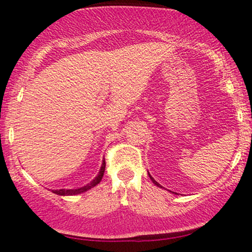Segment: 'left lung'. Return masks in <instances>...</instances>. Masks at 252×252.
I'll return each instance as SVG.
<instances>
[{"instance_id": "1", "label": "left lung", "mask_w": 252, "mask_h": 252, "mask_svg": "<svg viewBox=\"0 0 252 252\" xmlns=\"http://www.w3.org/2000/svg\"><path fill=\"white\" fill-rule=\"evenodd\" d=\"M149 176H150V175H149ZM150 179H152V181H153V182H154V184L156 185V186H158V187H161V189H162V186H161V185H160V184H158V182H156V181L154 180V179H153V178H152V176H150Z\"/></svg>"}]
</instances>
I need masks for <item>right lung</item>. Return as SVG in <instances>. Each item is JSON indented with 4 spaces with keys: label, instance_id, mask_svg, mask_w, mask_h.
<instances>
[{
    "label": "right lung",
    "instance_id": "obj_1",
    "mask_svg": "<svg viewBox=\"0 0 252 252\" xmlns=\"http://www.w3.org/2000/svg\"><path fill=\"white\" fill-rule=\"evenodd\" d=\"M104 170H105V160L103 161L102 163V167H100V170H99V174H98L96 178L94 179L90 184L86 185V186L82 187V189H56L53 190V193H56V194H59V195H76V194H80V193L83 192H86V190L91 189L92 187H94L96 185H98L102 180L103 175H104Z\"/></svg>",
    "mask_w": 252,
    "mask_h": 252
}]
</instances>
